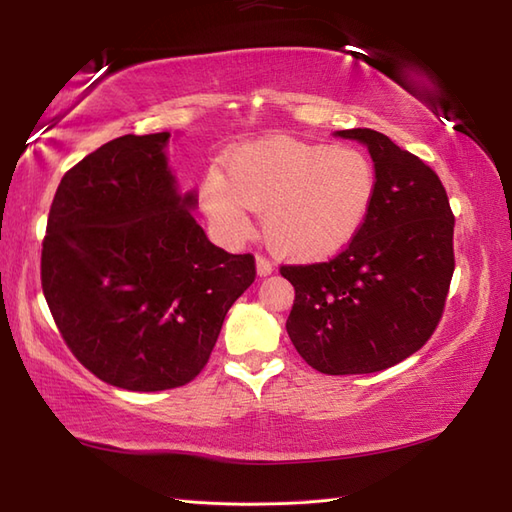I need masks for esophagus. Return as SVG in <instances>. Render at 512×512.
<instances>
[{
	"label": "esophagus",
	"mask_w": 512,
	"mask_h": 512,
	"mask_svg": "<svg viewBox=\"0 0 512 512\" xmlns=\"http://www.w3.org/2000/svg\"><path fill=\"white\" fill-rule=\"evenodd\" d=\"M255 264H257V275H259V277H268L270 273H273V264H270L268 259L257 257Z\"/></svg>",
	"instance_id": "34e87169"
}]
</instances>
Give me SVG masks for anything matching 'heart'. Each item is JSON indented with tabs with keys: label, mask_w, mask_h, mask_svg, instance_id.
<instances>
[{
	"label": "heart",
	"mask_w": 512,
	"mask_h": 512,
	"mask_svg": "<svg viewBox=\"0 0 512 512\" xmlns=\"http://www.w3.org/2000/svg\"><path fill=\"white\" fill-rule=\"evenodd\" d=\"M376 191L363 151L273 136L237 147L226 176L206 173L200 204L226 242L248 237L253 209L264 211V235L279 255L323 259L361 233Z\"/></svg>",
	"instance_id": "obj_1"
}]
</instances>
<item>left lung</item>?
I'll return each mask as SVG.
<instances>
[{
	"mask_svg": "<svg viewBox=\"0 0 512 512\" xmlns=\"http://www.w3.org/2000/svg\"><path fill=\"white\" fill-rule=\"evenodd\" d=\"M374 160L365 226L330 262L281 266L295 286L286 330L323 374H372L418 352L442 317L453 277V213L436 171L374 129H343Z\"/></svg>",
	"mask_w": 512,
	"mask_h": 512,
	"instance_id": "1",
	"label": "left lung"
}]
</instances>
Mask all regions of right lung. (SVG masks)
Returning <instances> with one entry per match:
<instances>
[{
    "mask_svg": "<svg viewBox=\"0 0 512 512\" xmlns=\"http://www.w3.org/2000/svg\"><path fill=\"white\" fill-rule=\"evenodd\" d=\"M169 132L105 143L65 176L50 206L41 286L72 354L129 391L187 385L202 372L226 312L255 281L195 222Z\"/></svg>",
    "mask_w": 512,
    "mask_h": 512,
    "instance_id": "add662e5",
    "label": "right lung"
}]
</instances>
